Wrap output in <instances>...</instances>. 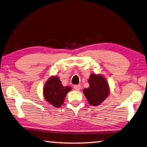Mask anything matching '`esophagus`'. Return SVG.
I'll return each mask as SVG.
<instances>
[{
    "label": "esophagus",
    "instance_id": "obj_1",
    "mask_svg": "<svg viewBox=\"0 0 147 147\" xmlns=\"http://www.w3.org/2000/svg\"><path fill=\"white\" fill-rule=\"evenodd\" d=\"M80 88H81L80 85H74V89L75 90L79 91Z\"/></svg>",
    "mask_w": 147,
    "mask_h": 147
}]
</instances>
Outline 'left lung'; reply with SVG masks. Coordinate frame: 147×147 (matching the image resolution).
I'll return each mask as SVG.
<instances>
[{"label":"left lung","mask_w":147,"mask_h":147,"mask_svg":"<svg viewBox=\"0 0 147 147\" xmlns=\"http://www.w3.org/2000/svg\"><path fill=\"white\" fill-rule=\"evenodd\" d=\"M89 87L83 90L88 102L92 106H98L105 100L109 94L107 80L101 74H91L88 79Z\"/></svg>","instance_id":"left-lung-1"}]
</instances>
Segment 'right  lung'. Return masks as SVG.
I'll return each mask as SVG.
<instances>
[{
	"instance_id": "add662e5",
	"label": "right lung",
	"mask_w": 147,
	"mask_h": 147,
	"mask_svg": "<svg viewBox=\"0 0 147 147\" xmlns=\"http://www.w3.org/2000/svg\"><path fill=\"white\" fill-rule=\"evenodd\" d=\"M71 90L70 86H63L59 78L51 76L43 87V96L46 101L55 108H59L64 102L67 94Z\"/></svg>"
}]
</instances>
